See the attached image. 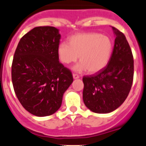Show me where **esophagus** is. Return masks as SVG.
I'll return each mask as SVG.
<instances>
[{"instance_id": "34e87169", "label": "esophagus", "mask_w": 146, "mask_h": 146, "mask_svg": "<svg viewBox=\"0 0 146 146\" xmlns=\"http://www.w3.org/2000/svg\"><path fill=\"white\" fill-rule=\"evenodd\" d=\"M72 76H73V78H74V79H77V78H79L80 77V76L77 74H73Z\"/></svg>"}]
</instances>
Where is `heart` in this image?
<instances>
[{
  "instance_id": "b5f03b06",
  "label": "heart",
  "mask_w": 146,
  "mask_h": 146,
  "mask_svg": "<svg viewBox=\"0 0 146 146\" xmlns=\"http://www.w3.org/2000/svg\"><path fill=\"white\" fill-rule=\"evenodd\" d=\"M113 51V43L107 36L99 33H79L69 38V44L62 42L58 47L59 58L64 64L75 62L79 56L80 63L74 71L88 73L101 71L109 62Z\"/></svg>"
}]
</instances>
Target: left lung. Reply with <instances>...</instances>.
<instances>
[{
    "label": "left lung",
    "instance_id": "left-lung-1",
    "mask_svg": "<svg viewBox=\"0 0 146 146\" xmlns=\"http://www.w3.org/2000/svg\"><path fill=\"white\" fill-rule=\"evenodd\" d=\"M112 28L115 38L108 64L96 74L82 78L84 104L96 113H109L119 108L133 82L134 60L129 44L123 33Z\"/></svg>",
    "mask_w": 146,
    "mask_h": 146
}]
</instances>
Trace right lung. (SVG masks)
Here are the masks:
<instances>
[{
  "mask_svg": "<svg viewBox=\"0 0 146 146\" xmlns=\"http://www.w3.org/2000/svg\"><path fill=\"white\" fill-rule=\"evenodd\" d=\"M60 39L55 27H36L18 43L11 66V80L18 100L30 113L44 117L60 108L73 82L71 71L59 62Z\"/></svg>",
  "mask_w": 146,
  "mask_h": 146,
  "instance_id": "obj_1",
  "label": "right lung"
}]
</instances>
